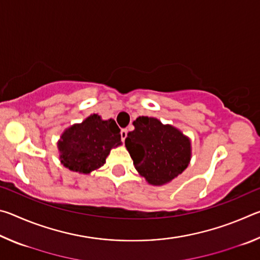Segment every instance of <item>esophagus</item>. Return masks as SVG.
Masks as SVG:
<instances>
[{
	"label": "esophagus",
	"mask_w": 260,
	"mask_h": 260,
	"mask_svg": "<svg viewBox=\"0 0 260 260\" xmlns=\"http://www.w3.org/2000/svg\"><path fill=\"white\" fill-rule=\"evenodd\" d=\"M120 136H121V140H122V141H125V139L127 138V129H126V128L121 129V132H120Z\"/></svg>",
	"instance_id": "esophagus-1"
}]
</instances>
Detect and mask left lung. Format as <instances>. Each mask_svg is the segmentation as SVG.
Returning a JSON list of instances; mask_svg holds the SVG:
<instances>
[{
	"instance_id": "8db88e82",
	"label": "left lung",
	"mask_w": 260,
	"mask_h": 260,
	"mask_svg": "<svg viewBox=\"0 0 260 260\" xmlns=\"http://www.w3.org/2000/svg\"><path fill=\"white\" fill-rule=\"evenodd\" d=\"M133 125L125 146L135 169L149 183H167L187 169L190 141L181 132L149 117H139Z\"/></svg>"
}]
</instances>
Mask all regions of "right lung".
<instances>
[{
    "label": "right lung",
    "mask_w": 260,
    "mask_h": 260,
    "mask_svg": "<svg viewBox=\"0 0 260 260\" xmlns=\"http://www.w3.org/2000/svg\"><path fill=\"white\" fill-rule=\"evenodd\" d=\"M120 128L113 119L91 114L64 132L58 142L60 161L73 172L88 174L102 166L111 148L120 144Z\"/></svg>",
    "instance_id": "obj_1"
}]
</instances>
